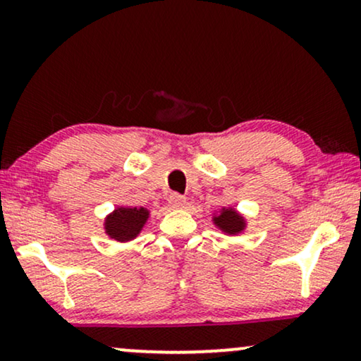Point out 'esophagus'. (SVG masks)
I'll list each match as a JSON object with an SVG mask.
<instances>
[{"instance_id":"34e87169","label":"esophagus","mask_w":361,"mask_h":361,"mask_svg":"<svg viewBox=\"0 0 361 361\" xmlns=\"http://www.w3.org/2000/svg\"><path fill=\"white\" fill-rule=\"evenodd\" d=\"M169 205L172 209H182L185 205V199L179 194H171L169 195Z\"/></svg>"}]
</instances>
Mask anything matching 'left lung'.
Here are the masks:
<instances>
[{"label": "left lung", "mask_w": 361, "mask_h": 361, "mask_svg": "<svg viewBox=\"0 0 361 361\" xmlns=\"http://www.w3.org/2000/svg\"><path fill=\"white\" fill-rule=\"evenodd\" d=\"M214 224L228 235L241 233L245 230V219L233 209H221L220 215L214 216Z\"/></svg>", "instance_id": "obj_1"}]
</instances>
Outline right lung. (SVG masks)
I'll list each match as a JSON object with an SVG mask.
<instances>
[{"label":"right lung","mask_w":361,"mask_h":361,"mask_svg":"<svg viewBox=\"0 0 361 361\" xmlns=\"http://www.w3.org/2000/svg\"><path fill=\"white\" fill-rule=\"evenodd\" d=\"M149 219V212L145 207H118L105 220V231L110 238L116 241H130L140 235L146 220Z\"/></svg>","instance_id":"1"}]
</instances>
